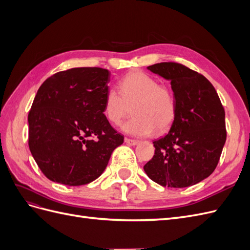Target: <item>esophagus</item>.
<instances>
[{
    "label": "esophagus",
    "instance_id": "esophagus-1",
    "mask_svg": "<svg viewBox=\"0 0 250 250\" xmlns=\"http://www.w3.org/2000/svg\"><path fill=\"white\" fill-rule=\"evenodd\" d=\"M125 143L127 144V145H129V146H135V145H138V144H139V141H137V140H130V139H125Z\"/></svg>",
    "mask_w": 250,
    "mask_h": 250
}]
</instances>
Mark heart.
<instances>
[{
  "label": "heart",
  "instance_id": "heart-1",
  "mask_svg": "<svg viewBox=\"0 0 250 250\" xmlns=\"http://www.w3.org/2000/svg\"><path fill=\"white\" fill-rule=\"evenodd\" d=\"M120 92L109 88L105 95L103 112L108 122L119 125L129 116L121 129L132 137H150L156 129L167 131L176 118V101L172 89L160 85L155 78L140 71L131 72L120 82Z\"/></svg>",
  "mask_w": 250,
  "mask_h": 250
}]
</instances>
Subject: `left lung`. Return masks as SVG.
<instances>
[{
	"instance_id": "8db88e82",
	"label": "left lung",
	"mask_w": 250,
	"mask_h": 250,
	"mask_svg": "<svg viewBox=\"0 0 250 250\" xmlns=\"http://www.w3.org/2000/svg\"><path fill=\"white\" fill-rule=\"evenodd\" d=\"M147 69L170 81L177 112L169 132L153 141L155 152L144 170L163 187L194 186L214 172L226 141L221 101L206 77L183 64L161 62Z\"/></svg>"
}]
</instances>
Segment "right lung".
<instances>
[{
	"label": "right lung",
	"instance_id": "add662e5",
	"mask_svg": "<svg viewBox=\"0 0 250 250\" xmlns=\"http://www.w3.org/2000/svg\"><path fill=\"white\" fill-rule=\"evenodd\" d=\"M110 73L75 67L49 77L29 111V148L42 172L54 183L82 186L106 168L124 142L104 116Z\"/></svg>",
	"mask_w": 250,
	"mask_h": 250
}]
</instances>
